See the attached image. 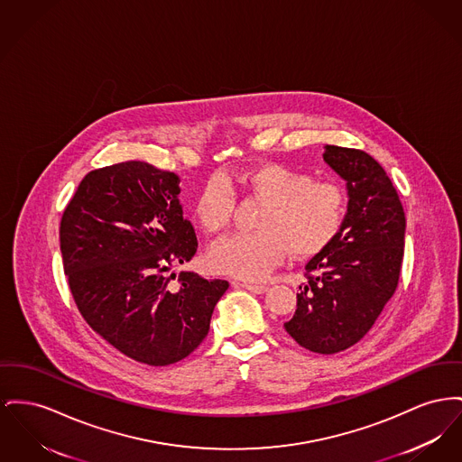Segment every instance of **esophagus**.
I'll use <instances>...</instances> for the list:
<instances>
[{"mask_svg": "<svg viewBox=\"0 0 462 462\" xmlns=\"http://www.w3.org/2000/svg\"><path fill=\"white\" fill-rule=\"evenodd\" d=\"M245 290L247 291H251V293H256V295H262V293H265L267 291V286H263V284H251V282H243L241 284Z\"/></svg>", "mask_w": 462, "mask_h": 462, "instance_id": "34e87169", "label": "esophagus"}]
</instances>
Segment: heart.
<instances>
[{
  "label": "heart",
  "instance_id": "1",
  "mask_svg": "<svg viewBox=\"0 0 462 462\" xmlns=\"http://www.w3.org/2000/svg\"><path fill=\"white\" fill-rule=\"evenodd\" d=\"M247 190L269 200L258 219L256 234L226 237L211 247L217 271L245 281H262L279 267L290 251L309 258L331 245L347 211L340 185L314 180L309 172L282 163H267L243 176ZM236 193L221 178H211L195 200V217L209 234L223 232L234 215Z\"/></svg>",
  "mask_w": 462,
  "mask_h": 462
}]
</instances>
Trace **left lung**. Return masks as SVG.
Returning a JSON list of instances; mask_svg holds the SVG:
<instances>
[{
  "label": "left lung",
  "instance_id": "left-lung-1",
  "mask_svg": "<svg viewBox=\"0 0 462 462\" xmlns=\"http://www.w3.org/2000/svg\"><path fill=\"white\" fill-rule=\"evenodd\" d=\"M323 159L347 185V213L337 239L305 265L309 281L284 328L301 347L335 354L359 342L394 295L407 219L374 157L326 144Z\"/></svg>",
  "mask_w": 462,
  "mask_h": 462
}]
</instances>
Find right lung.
Here are the masks:
<instances>
[{
	"label": "right lung",
	"mask_w": 462,
	"mask_h": 462,
	"mask_svg": "<svg viewBox=\"0 0 462 462\" xmlns=\"http://www.w3.org/2000/svg\"><path fill=\"white\" fill-rule=\"evenodd\" d=\"M180 178L139 161L90 171L60 219V253L83 319L120 353L152 366L193 353L228 290L181 272L197 237L180 204Z\"/></svg>",
	"instance_id": "add662e5"
}]
</instances>
